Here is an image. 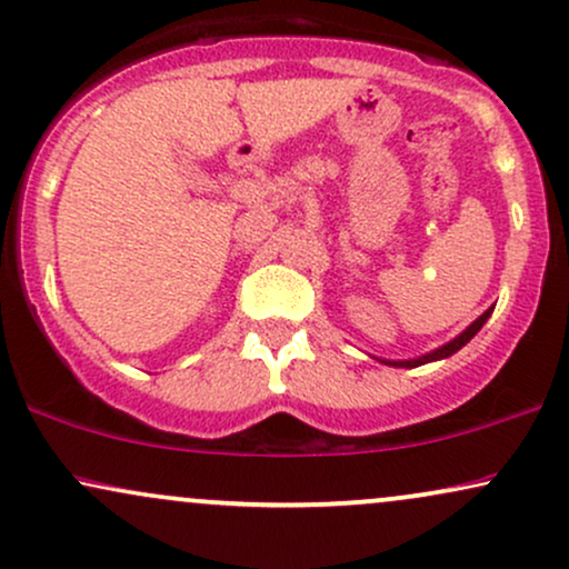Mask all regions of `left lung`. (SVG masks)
Listing matches in <instances>:
<instances>
[{
  "label": "left lung",
  "mask_w": 569,
  "mask_h": 569,
  "mask_svg": "<svg viewBox=\"0 0 569 569\" xmlns=\"http://www.w3.org/2000/svg\"><path fill=\"white\" fill-rule=\"evenodd\" d=\"M492 316V307H489V310L485 312V316H479L476 318V321L468 326L466 331H462L460 337H455L452 342H447L443 345V348H439V350H433V352H428V356H420V358H415V361H385V363H390V367H407V369H415V367H422V363H428V361H439V358H447V356H452V352H457L462 348V345L466 342H471V339L476 337V331L481 329V326L487 323V318Z\"/></svg>",
  "instance_id": "8db88e82"
}]
</instances>
